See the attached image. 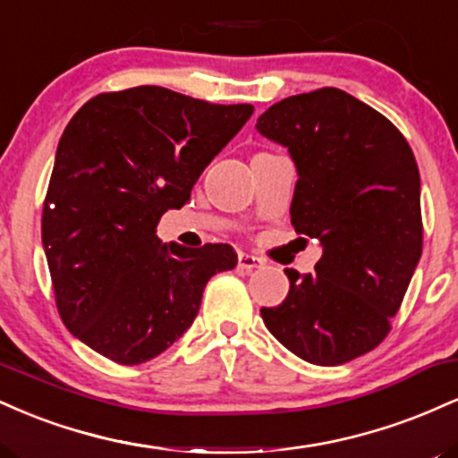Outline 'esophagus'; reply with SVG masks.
<instances>
[{"label": "esophagus", "instance_id": "esophagus-1", "mask_svg": "<svg viewBox=\"0 0 458 458\" xmlns=\"http://www.w3.org/2000/svg\"><path fill=\"white\" fill-rule=\"evenodd\" d=\"M265 267V260L254 254H239V269L243 271H256Z\"/></svg>", "mask_w": 458, "mask_h": 458}]
</instances>
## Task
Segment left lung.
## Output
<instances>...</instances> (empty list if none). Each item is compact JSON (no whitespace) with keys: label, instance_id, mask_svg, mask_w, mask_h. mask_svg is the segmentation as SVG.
<instances>
[{"label":"left lung","instance_id":"8db88e82","mask_svg":"<svg viewBox=\"0 0 458 458\" xmlns=\"http://www.w3.org/2000/svg\"><path fill=\"white\" fill-rule=\"evenodd\" d=\"M256 131L291 155V222L323 250L310 276L284 269L288 295L260 317L301 360L344 364L386 338L422 256L418 163L386 115L338 88L284 98Z\"/></svg>","mask_w":458,"mask_h":458}]
</instances>
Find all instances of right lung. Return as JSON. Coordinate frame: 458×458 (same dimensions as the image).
<instances>
[{
    "label": "right lung",
    "mask_w": 458,
    "mask_h": 458,
    "mask_svg": "<svg viewBox=\"0 0 458 458\" xmlns=\"http://www.w3.org/2000/svg\"><path fill=\"white\" fill-rule=\"evenodd\" d=\"M254 114L159 86L98 94L57 144L43 247L60 317L75 338L124 366L161 355L198 317L207 282L236 267L225 243L157 236L204 167Z\"/></svg>",
    "instance_id": "obj_1"
}]
</instances>
